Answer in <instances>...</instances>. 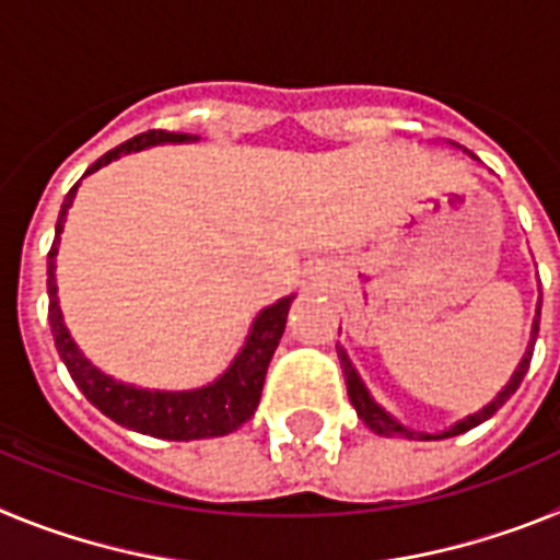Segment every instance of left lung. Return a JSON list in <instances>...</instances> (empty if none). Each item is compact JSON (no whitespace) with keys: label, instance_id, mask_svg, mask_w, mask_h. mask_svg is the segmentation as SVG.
Returning a JSON list of instances; mask_svg holds the SVG:
<instances>
[{"label":"left lung","instance_id":"left-lung-1","mask_svg":"<svg viewBox=\"0 0 560 560\" xmlns=\"http://www.w3.org/2000/svg\"><path fill=\"white\" fill-rule=\"evenodd\" d=\"M452 145H454V148H459L457 142H452ZM463 151H465V148H463ZM465 153H468V151H465ZM468 156H471V153H468ZM538 316H541V300H538V305H536V319H533L530 341H527V350H524L522 361H518V368L513 370L511 381H508V384H504V387L499 389V393H497V398H493L491 404H485V407L479 409V412L465 415V418H463V420H457V423H454V427L443 429V432H434V434H429V432H415V429L404 427V423H400V420L395 418V415H389L387 409L381 407L378 400H375L373 395H370L368 384H364V381H361L359 370L353 368V361H350L348 350L341 348V345H336V353H339V361H341V373H345V384H348V395H350V404H353V407H355V415H359V418L364 420V423H368V427L373 429L375 434H381V438L443 440V438H454V434H463V432H468V429L479 427V423H485V420L493 418V415H497L499 409H502L504 400H508V398H511L513 393H516L518 384H522V378H524V375H527V368H530V359H533V348H536Z\"/></svg>","mask_w":560,"mask_h":560}]
</instances>
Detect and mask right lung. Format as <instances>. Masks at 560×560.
Returning a JSON list of instances; mask_svg holds the SVG:
<instances>
[{
  "label": "right lung",
  "mask_w": 560,
  "mask_h": 560,
  "mask_svg": "<svg viewBox=\"0 0 560 560\" xmlns=\"http://www.w3.org/2000/svg\"><path fill=\"white\" fill-rule=\"evenodd\" d=\"M196 133H179V131H145L133 140L122 142V145L112 148L103 153L95 165L89 167L83 176L101 171L108 162L120 160L126 153L142 151V148L153 145H182V142H196ZM81 187L78 182L63 199L61 212H58L56 224V241L47 255V294H49V325H52V336H56L58 355L67 364L69 375L78 384L83 395H86L106 418L114 423L131 429V432L151 434V438L162 440H205V438H224V434L235 432L237 427H244L246 420L255 415L257 404H260V393H264L266 370L275 355L280 336L285 330V319H289V308L294 303V294L277 300V303L266 305L260 314L255 316L246 341L241 345L237 355L232 359L230 368L219 375L215 381L196 389H145L133 387L126 381L114 378V375L103 373L92 361L83 355L78 348V341L69 334L67 323H63L61 303H58V283H56V257L58 244H61V232L67 224V212L75 201V192Z\"/></svg>",
  "instance_id": "obj_1"
}]
</instances>
